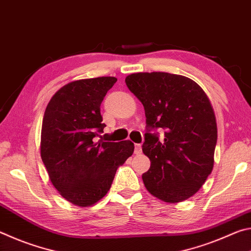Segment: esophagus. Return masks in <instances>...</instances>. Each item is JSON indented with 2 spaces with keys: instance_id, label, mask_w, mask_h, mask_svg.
<instances>
[{
  "instance_id": "obj_1",
  "label": "esophagus",
  "mask_w": 251,
  "mask_h": 251,
  "mask_svg": "<svg viewBox=\"0 0 251 251\" xmlns=\"http://www.w3.org/2000/svg\"><path fill=\"white\" fill-rule=\"evenodd\" d=\"M135 154L136 155L142 154V145H141V144H135Z\"/></svg>"
}]
</instances>
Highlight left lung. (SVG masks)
I'll list each match as a JSON object with an SVG mask.
<instances>
[{
  "label": "left lung",
  "mask_w": 251,
  "mask_h": 251,
  "mask_svg": "<svg viewBox=\"0 0 251 251\" xmlns=\"http://www.w3.org/2000/svg\"><path fill=\"white\" fill-rule=\"evenodd\" d=\"M128 90L142 101L150 128H164V141L146 133L143 152L151 167L143 174L148 193L180 202L201 188L214 168L217 123L202 88L186 76L152 72L126 76Z\"/></svg>",
  "instance_id": "1"
}]
</instances>
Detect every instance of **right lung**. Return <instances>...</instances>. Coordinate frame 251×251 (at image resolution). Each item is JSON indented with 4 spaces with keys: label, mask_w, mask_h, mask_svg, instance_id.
<instances>
[{
    "label": "right lung",
    "mask_w": 251,
    "mask_h": 251,
    "mask_svg": "<svg viewBox=\"0 0 251 251\" xmlns=\"http://www.w3.org/2000/svg\"><path fill=\"white\" fill-rule=\"evenodd\" d=\"M117 78L73 80L46 106L41 130V157L58 194L78 207H90L112 186L117 168L133 155L134 144L95 142L105 127L100 103Z\"/></svg>",
    "instance_id": "obj_1"
}]
</instances>
